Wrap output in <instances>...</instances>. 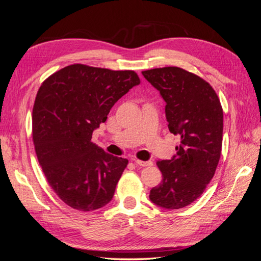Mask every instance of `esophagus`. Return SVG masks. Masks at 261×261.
<instances>
[{"mask_svg": "<svg viewBox=\"0 0 261 261\" xmlns=\"http://www.w3.org/2000/svg\"><path fill=\"white\" fill-rule=\"evenodd\" d=\"M136 165H139V167H149L151 165L152 162L151 161H141V160H135Z\"/></svg>", "mask_w": 261, "mask_h": 261, "instance_id": "1", "label": "esophagus"}]
</instances>
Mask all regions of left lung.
<instances>
[{
	"label": "left lung",
	"mask_w": 261,
	"mask_h": 261,
	"mask_svg": "<svg viewBox=\"0 0 261 261\" xmlns=\"http://www.w3.org/2000/svg\"><path fill=\"white\" fill-rule=\"evenodd\" d=\"M167 102L169 130L180 136L176 155L158 161L161 183L149 198L165 209H180L198 199L210 183L222 149L223 110L211 85L194 73L169 66L141 72Z\"/></svg>",
	"instance_id": "1"
}]
</instances>
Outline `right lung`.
<instances>
[{
	"mask_svg": "<svg viewBox=\"0 0 261 261\" xmlns=\"http://www.w3.org/2000/svg\"><path fill=\"white\" fill-rule=\"evenodd\" d=\"M140 80L134 70L73 64L41 84L33 109V140L44 176L59 198L80 211L111 201L128 160L91 143L92 132Z\"/></svg>",
	"mask_w": 261,
	"mask_h": 261,
	"instance_id": "obj_1",
	"label": "right lung"
}]
</instances>
